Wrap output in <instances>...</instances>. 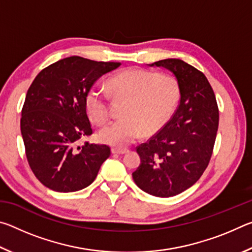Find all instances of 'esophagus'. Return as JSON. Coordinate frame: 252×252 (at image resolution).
<instances>
[{
  "mask_svg": "<svg viewBox=\"0 0 252 252\" xmlns=\"http://www.w3.org/2000/svg\"><path fill=\"white\" fill-rule=\"evenodd\" d=\"M111 152L113 153V155H125V153L127 152L126 149H117V148H113Z\"/></svg>",
  "mask_w": 252,
  "mask_h": 252,
  "instance_id": "34e87169",
  "label": "esophagus"
}]
</instances>
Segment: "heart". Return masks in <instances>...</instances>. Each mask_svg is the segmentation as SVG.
<instances>
[{"label":"heart","mask_w":252,"mask_h":252,"mask_svg":"<svg viewBox=\"0 0 252 252\" xmlns=\"http://www.w3.org/2000/svg\"><path fill=\"white\" fill-rule=\"evenodd\" d=\"M109 90L119 99H126L123 117L100 131L103 143L123 148L133 143L144 132L153 134L172 117L180 99V84L176 76L160 74L140 67L120 72L109 80ZM85 110L96 125H104L111 117L109 96L92 88L85 94Z\"/></svg>","instance_id":"1"}]
</instances>
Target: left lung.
<instances>
[{
    "label": "left lung",
    "mask_w": 252,
    "mask_h": 252,
    "mask_svg": "<svg viewBox=\"0 0 252 252\" xmlns=\"http://www.w3.org/2000/svg\"><path fill=\"white\" fill-rule=\"evenodd\" d=\"M171 71L180 84V103L167 125L136 147L141 163L132 173L135 185L155 197L169 198L193 186L212 156L219 110L202 72L179 59L149 64Z\"/></svg>",
    "instance_id": "obj_1"
}]
</instances>
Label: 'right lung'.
<instances>
[{"instance_id": "right-lung-1", "label": "right lung", "mask_w": 252, "mask_h": 252, "mask_svg": "<svg viewBox=\"0 0 252 252\" xmlns=\"http://www.w3.org/2000/svg\"><path fill=\"white\" fill-rule=\"evenodd\" d=\"M120 64L65 58L42 70L29 88L21 133L30 168L49 189L58 192L84 189L110 157L105 144L85 142L76 148V143L92 134L85 94L100 76Z\"/></svg>"}]
</instances>
